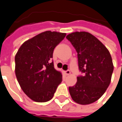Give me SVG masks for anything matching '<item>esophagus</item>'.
I'll return each mask as SVG.
<instances>
[{
	"instance_id": "obj_1",
	"label": "esophagus",
	"mask_w": 122,
	"mask_h": 122,
	"mask_svg": "<svg viewBox=\"0 0 122 122\" xmlns=\"http://www.w3.org/2000/svg\"><path fill=\"white\" fill-rule=\"evenodd\" d=\"M65 74L66 75H69L70 74H71V71H70L69 70H67V71H65Z\"/></svg>"
}]
</instances>
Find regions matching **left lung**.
Here are the masks:
<instances>
[{
	"mask_svg": "<svg viewBox=\"0 0 122 122\" xmlns=\"http://www.w3.org/2000/svg\"><path fill=\"white\" fill-rule=\"evenodd\" d=\"M77 52L79 69L82 75L69 91L75 102L86 105L96 102L105 92L114 71L109 51L90 33L76 31L66 37Z\"/></svg>",
	"mask_w": 122,
	"mask_h": 122,
	"instance_id": "obj_1",
	"label": "left lung"
}]
</instances>
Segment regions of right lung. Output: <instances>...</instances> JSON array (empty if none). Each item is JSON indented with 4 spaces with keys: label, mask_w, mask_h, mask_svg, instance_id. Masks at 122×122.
<instances>
[{
    "label": "right lung",
    "mask_w": 122,
    "mask_h": 122,
    "mask_svg": "<svg viewBox=\"0 0 122 122\" xmlns=\"http://www.w3.org/2000/svg\"><path fill=\"white\" fill-rule=\"evenodd\" d=\"M66 34L46 31L25 41L15 56V73L24 92L37 102L52 98L62 75L51 61L55 47Z\"/></svg>",
    "instance_id": "obj_1"
}]
</instances>
